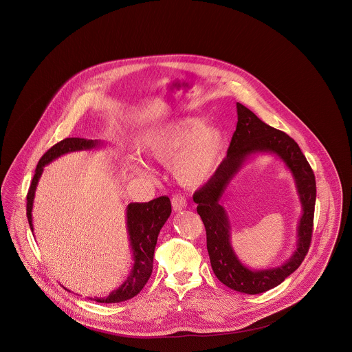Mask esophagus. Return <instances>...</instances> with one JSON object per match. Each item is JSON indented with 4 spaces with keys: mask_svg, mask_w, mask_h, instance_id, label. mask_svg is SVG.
I'll return each instance as SVG.
<instances>
[{
    "mask_svg": "<svg viewBox=\"0 0 352 352\" xmlns=\"http://www.w3.org/2000/svg\"><path fill=\"white\" fill-rule=\"evenodd\" d=\"M171 206H173L174 211H182L187 207V201L182 195H174L171 198Z\"/></svg>",
    "mask_w": 352,
    "mask_h": 352,
    "instance_id": "esophagus-1",
    "label": "esophagus"
}]
</instances>
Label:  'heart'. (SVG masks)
<instances>
[{
    "mask_svg": "<svg viewBox=\"0 0 352 352\" xmlns=\"http://www.w3.org/2000/svg\"><path fill=\"white\" fill-rule=\"evenodd\" d=\"M227 133L201 118H184L144 135L142 151L162 165H170L174 178L184 186L195 187L208 182L217 173L227 151ZM137 175H146L142 165H135Z\"/></svg>",
    "mask_w": 352,
    "mask_h": 352,
    "instance_id": "1",
    "label": "heart"
}]
</instances>
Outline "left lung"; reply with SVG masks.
<instances>
[{
	"mask_svg": "<svg viewBox=\"0 0 352 352\" xmlns=\"http://www.w3.org/2000/svg\"><path fill=\"white\" fill-rule=\"evenodd\" d=\"M236 109L237 125L227 157L214 177L195 191L194 201L206 228L207 251L219 281L240 293L258 294L284 283L301 265L311 241L317 187L313 170L292 137L272 128L240 102L236 104ZM258 153L276 155L285 162L295 179L302 215L298 226V247L292 256L278 267L252 270L234 253L230 222L221 199L238 171Z\"/></svg>",
	"mask_w": 352,
	"mask_h": 352,
	"instance_id": "1",
	"label": "left lung"
}]
</instances>
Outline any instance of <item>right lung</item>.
I'll return each mask as SVG.
<instances>
[{"label":"right lung","mask_w":352,"mask_h":352,"mask_svg":"<svg viewBox=\"0 0 352 352\" xmlns=\"http://www.w3.org/2000/svg\"><path fill=\"white\" fill-rule=\"evenodd\" d=\"M104 146L100 140L88 138H66L55 144L46 151L39 160L33 181L28 192V220L32 231L33 227V204L35 190L39 178L43 173V168L52 161L72 151H92ZM171 214V203L168 197H160L148 203H129L126 207V232L131 243V250L133 256V265L129 276L116 290H112L107 297L94 298V301L100 303H116L126 301L135 297L145 284L148 283L153 270V257L157 244V239L161 228L166 223ZM68 290V289H66ZM69 292V290H68ZM92 300V298H89Z\"/></svg>","instance_id":"1"}]
</instances>
